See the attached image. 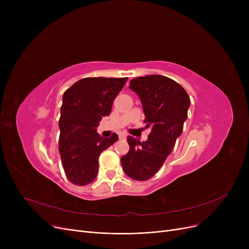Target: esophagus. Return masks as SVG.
Masks as SVG:
<instances>
[{"label":"esophagus","instance_id":"obj_1","mask_svg":"<svg viewBox=\"0 0 249 249\" xmlns=\"http://www.w3.org/2000/svg\"><path fill=\"white\" fill-rule=\"evenodd\" d=\"M125 138H126V135H125V134H120V135H119V139L123 140V139H125Z\"/></svg>","mask_w":249,"mask_h":249}]
</instances>
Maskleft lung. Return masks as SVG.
Listing matches in <instances>:
<instances>
[{
	"label": "left lung",
	"mask_w": 249,
	"mask_h": 249,
	"mask_svg": "<svg viewBox=\"0 0 249 249\" xmlns=\"http://www.w3.org/2000/svg\"><path fill=\"white\" fill-rule=\"evenodd\" d=\"M130 89L140 98L146 127V141L128 136L129 151L121 158L125 174L136 180H147L158 173L171 154L188 118L190 97L172 78L160 74L139 76L130 81Z\"/></svg>",
	"instance_id": "1"
}]
</instances>
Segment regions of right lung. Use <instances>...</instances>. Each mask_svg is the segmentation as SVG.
Wrapping results in <instances>:
<instances>
[{"label": "right lung", "instance_id": "1", "mask_svg": "<svg viewBox=\"0 0 249 249\" xmlns=\"http://www.w3.org/2000/svg\"><path fill=\"white\" fill-rule=\"evenodd\" d=\"M128 77H85L64 91L59 118L58 149L65 176L86 186L99 171V156L118 140L101 137L96 128L111 113L112 105Z\"/></svg>", "mask_w": 249, "mask_h": 249}]
</instances>
